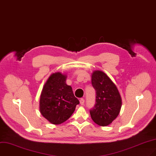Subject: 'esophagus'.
Segmentation results:
<instances>
[{"instance_id":"obj_1","label":"esophagus","mask_w":156,"mask_h":156,"mask_svg":"<svg viewBox=\"0 0 156 156\" xmlns=\"http://www.w3.org/2000/svg\"><path fill=\"white\" fill-rule=\"evenodd\" d=\"M84 102H85V100H84L83 98H81L80 100V105H84Z\"/></svg>"}]
</instances>
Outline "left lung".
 Listing matches in <instances>:
<instances>
[{"label":"left lung","mask_w":156,"mask_h":156,"mask_svg":"<svg viewBox=\"0 0 156 156\" xmlns=\"http://www.w3.org/2000/svg\"><path fill=\"white\" fill-rule=\"evenodd\" d=\"M91 82L96 93L94 107L90 111L91 118L97 125L106 126L119 115L122 97L116 85L104 72L94 71Z\"/></svg>","instance_id":"8db88e82"}]
</instances>
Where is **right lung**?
<instances>
[{
    "mask_svg": "<svg viewBox=\"0 0 156 156\" xmlns=\"http://www.w3.org/2000/svg\"><path fill=\"white\" fill-rule=\"evenodd\" d=\"M67 75L60 72L51 74L40 98V112L53 125H60L71 117L79 101L72 87L66 83Z\"/></svg>",
    "mask_w": 156,
    "mask_h": 156,
    "instance_id": "obj_1",
    "label": "right lung"
}]
</instances>
